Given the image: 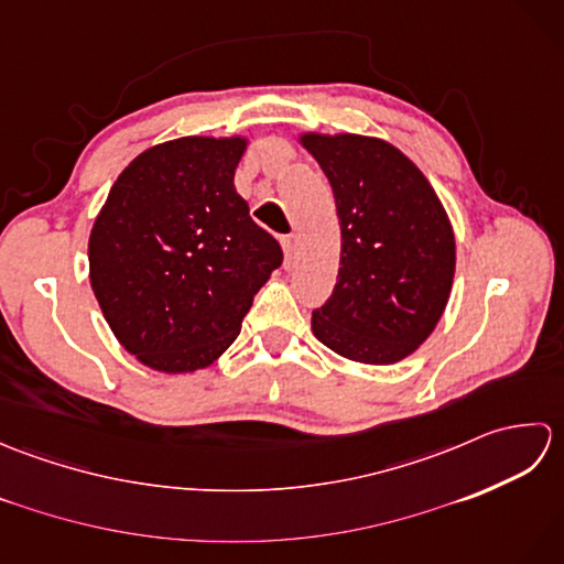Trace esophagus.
<instances>
[{
  "label": "esophagus",
  "instance_id": "34e87169",
  "mask_svg": "<svg viewBox=\"0 0 564 564\" xmlns=\"http://www.w3.org/2000/svg\"><path fill=\"white\" fill-rule=\"evenodd\" d=\"M281 247H283V254H285V267H291V259H293V237H281Z\"/></svg>",
  "mask_w": 564,
  "mask_h": 564
}]
</instances>
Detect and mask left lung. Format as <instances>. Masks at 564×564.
<instances>
[{"label":"left lung","mask_w":564,"mask_h":564,"mask_svg":"<svg viewBox=\"0 0 564 564\" xmlns=\"http://www.w3.org/2000/svg\"><path fill=\"white\" fill-rule=\"evenodd\" d=\"M301 142L329 178L341 227L337 285L313 313L315 337L358 364H398L446 310L448 215L419 166L386 140L305 133Z\"/></svg>","instance_id":"left-lung-1"}]
</instances>
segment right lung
Returning a JSON list of instances; mask_svg holds the SVG:
<instances>
[{
  "label": "right lung",
  "mask_w": 564,
  "mask_h": 564,
  "mask_svg": "<svg viewBox=\"0 0 564 564\" xmlns=\"http://www.w3.org/2000/svg\"><path fill=\"white\" fill-rule=\"evenodd\" d=\"M247 138H178L130 162L89 235V279L116 339L160 373H194L230 346L281 267L235 191Z\"/></svg>",
  "instance_id": "1"
}]
</instances>
